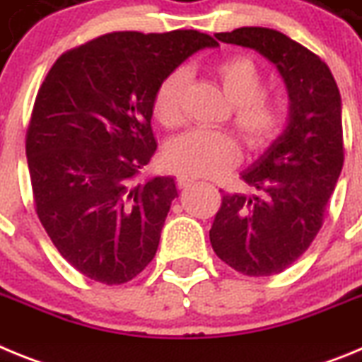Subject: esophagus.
<instances>
[{"instance_id": "1", "label": "esophagus", "mask_w": 362, "mask_h": 362, "mask_svg": "<svg viewBox=\"0 0 362 362\" xmlns=\"http://www.w3.org/2000/svg\"><path fill=\"white\" fill-rule=\"evenodd\" d=\"M175 181H177L179 188H188L190 185L196 183V177H192V175H187V174H181V175H177V179H175Z\"/></svg>"}]
</instances>
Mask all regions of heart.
Instances as JSON below:
<instances>
[{"label": "heart", "instance_id": "obj_1", "mask_svg": "<svg viewBox=\"0 0 362 362\" xmlns=\"http://www.w3.org/2000/svg\"><path fill=\"white\" fill-rule=\"evenodd\" d=\"M216 76L221 88L235 107V127L252 146L267 145L283 124V108L274 99L264 98V78L250 57H230L219 63ZM187 85V72L175 70L158 86L152 101L156 121L174 129L181 123V98ZM241 158L235 137L212 130H190L175 137L166 148V161L172 168L192 175H219L230 170Z\"/></svg>", "mask_w": 362, "mask_h": 362}]
</instances>
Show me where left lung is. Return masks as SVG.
<instances>
[{
    "label": "left lung",
    "instance_id": "left-lung-1",
    "mask_svg": "<svg viewBox=\"0 0 362 362\" xmlns=\"http://www.w3.org/2000/svg\"><path fill=\"white\" fill-rule=\"evenodd\" d=\"M223 43L259 52L288 92L284 130L241 177L254 196L226 194L210 228L221 261L245 276L279 274L308 250L343 170V105L321 57L274 28L221 32Z\"/></svg>",
    "mask_w": 362,
    "mask_h": 362
}]
</instances>
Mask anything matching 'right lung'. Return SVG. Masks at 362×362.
Here are the masks:
<instances>
[{
  "instance_id": "right-lung-1",
  "label": "right lung",
  "mask_w": 362,
  "mask_h": 362,
  "mask_svg": "<svg viewBox=\"0 0 362 362\" xmlns=\"http://www.w3.org/2000/svg\"><path fill=\"white\" fill-rule=\"evenodd\" d=\"M217 41L197 30L112 32L63 54L37 92L27 132L36 212L83 276L121 284L153 259L174 177L139 181L153 158L152 101L192 54Z\"/></svg>"
}]
</instances>
